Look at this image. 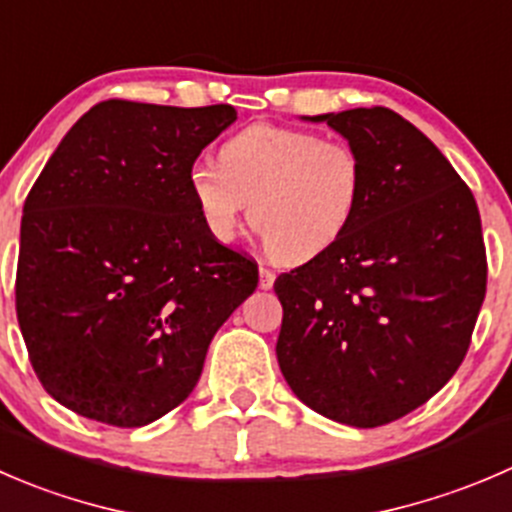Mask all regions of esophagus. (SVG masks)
Masks as SVG:
<instances>
[{
    "mask_svg": "<svg viewBox=\"0 0 512 512\" xmlns=\"http://www.w3.org/2000/svg\"><path fill=\"white\" fill-rule=\"evenodd\" d=\"M272 285H275V272H272L270 267L260 265V287L262 290H270Z\"/></svg>",
    "mask_w": 512,
    "mask_h": 512,
    "instance_id": "esophagus-1",
    "label": "esophagus"
}]
</instances>
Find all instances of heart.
Instances as JSON below:
<instances>
[{"mask_svg":"<svg viewBox=\"0 0 512 512\" xmlns=\"http://www.w3.org/2000/svg\"><path fill=\"white\" fill-rule=\"evenodd\" d=\"M187 187L202 225L230 242L250 202V222L272 257L315 260L347 232L365 192L362 155L315 132L252 124L230 137L220 165L195 162Z\"/></svg>","mask_w":512,"mask_h":512,"instance_id":"1","label":"heart"}]
</instances>
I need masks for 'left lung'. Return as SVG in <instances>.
Returning <instances> with one entry per match:
<instances>
[{"label":"left lung","instance_id":"8db88e82","mask_svg":"<svg viewBox=\"0 0 512 512\" xmlns=\"http://www.w3.org/2000/svg\"><path fill=\"white\" fill-rule=\"evenodd\" d=\"M327 122L365 162L345 235L275 280L277 362L315 413L377 428L428 403L455 375L485 300L473 192L423 132L388 107Z\"/></svg>","mask_w":512,"mask_h":512}]
</instances>
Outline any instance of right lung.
<instances>
[{"mask_svg": "<svg viewBox=\"0 0 512 512\" xmlns=\"http://www.w3.org/2000/svg\"><path fill=\"white\" fill-rule=\"evenodd\" d=\"M230 104L107 99L77 119L24 202L17 320L49 395L142 428L195 390L257 265L202 225L187 187Z\"/></svg>", "mask_w": 512, "mask_h": 512, "instance_id": "obj_1", "label": "right lung"}]
</instances>
